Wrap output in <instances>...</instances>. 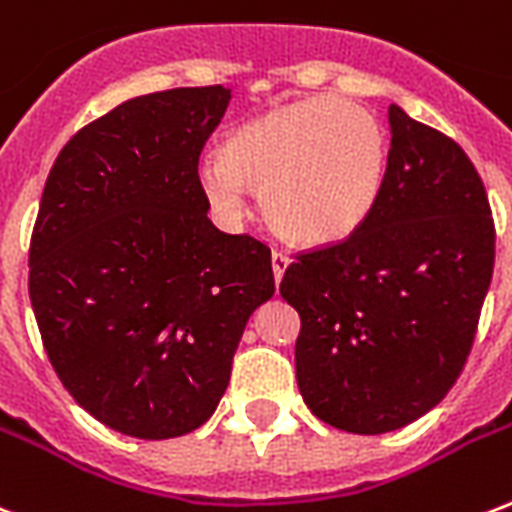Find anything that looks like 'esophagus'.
Here are the masks:
<instances>
[{"label":"esophagus","mask_w":512,"mask_h":512,"mask_svg":"<svg viewBox=\"0 0 512 512\" xmlns=\"http://www.w3.org/2000/svg\"><path fill=\"white\" fill-rule=\"evenodd\" d=\"M290 263H292L290 255H284V252H273V255H271V268H273V279H276V284L282 282L284 271L290 268Z\"/></svg>","instance_id":"esophagus-1"}]
</instances>
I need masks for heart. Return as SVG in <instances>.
<instances>
[{
    "label": "heart",
    "instance_id": "heart-1",
    "mask_svg": "<svg viewBox=\"0 0 512 512\" xmlns=\"http://www.w3.org/2000/svg\"><path fill=\"white\" fill-rule=\"evenodd\" d=\"M389 144L370 109L341 96H308L241 123L198 185L222 220L260 193L268 225L298 247H333L370 220L384 193Z\"/></svg>",
    "mask_w": 512,
    "mask_h": 512
}]
</instances>
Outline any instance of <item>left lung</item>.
I'll return each instance as SVG.
<instances>
[{"label":"left lung","mask_w":512,"mask_h":512,"mask_svg":"<svg viewBox=\"0 0 512 512\" xmlns=\"http://www.w3.org/2000/svg\"><path fill=\"white\" fill-rule=\"evenodd\" d=\"M376 212L341 244L298 255L282 298L300 314L295 376L311 413L351 435L411 424L464 368L494 271V220L454 139L389 107Z\"/></svg>","instance_id":"left-lung-1"}]
</instances>
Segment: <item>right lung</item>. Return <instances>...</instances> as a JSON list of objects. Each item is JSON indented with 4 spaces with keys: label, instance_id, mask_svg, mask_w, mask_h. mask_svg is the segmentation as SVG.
I'll list each match as a JSON object with an SVG mask.
<instances>
[{
    "label": "right lung",
    "instance_id": "add662e5",
    "mask_svg": "<svg viewBox=\"0 0 512 512\" xmlns=\"http://www.w3.org/2000/svg\"><path fill=\"white\" fill-rule=\"evenodd\" d=\"M230 88L123 101L64 144L29 249V298L69 395L142 440L204 424L273 295L271 249L206 217L198 158Z\"/></svg>",
    "mask_w": 512,
    "mask_h": 512
}]
</instances>
